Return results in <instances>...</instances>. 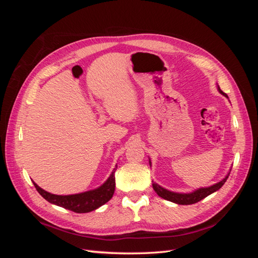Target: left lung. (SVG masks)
Returning a JSON list of instances; mask_svg holds the SVG:
<instances>
[{
  "label": "left lung",
  "instance_id": "1",
  "mask_svg": "<svg viewBox=\"0 0 258 258\" xmlns=\"http://www.w3.org/2000/svg\"><path fill=\"white\" fill-rule=\"evenodd\" d=\"M218 90H220L222 95H224L225 97H227V95L224 93L220 89V87H218ZM150 163H151V161H150ZM228 176H229V173L224 179H222L221 182L216 183L215 185H212L210 187H206V188H199V189L195 190L194 192H190V194H177V192H173V191H169L165 188H162L161 186H159L158 184H156L154 182H153V188L156 192H157L159 197L166 199V200H169L171 202H174V204H177V205H192V204H196V202L208 197L209 195H211L212 192L220 189L221 187L225 184V182L227 181Z\"/></svg>",
  "mask_w": 258,
  "mask_h": 258
}]
</instances>
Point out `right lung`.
Wrapping results in <instances>:
<instances>
[{
    "instance_id": "right-lung-1",
    "label": "right lung",
    "mask_w": 258,
    "mask_h": 258,
    "mask_svg": "<svg viewBox=\"0 0 258 258\" xmlns=\"http://www.w3.org/2000/svg\"><path fill=\"white\" fill-rule=\"evenodd\" d=\"M115 170L113 171L110 177L107 178V181L102 186H100L99 188L82 194L68 195V196L52 195L42 189L34 182L33 184L41 196L48 202H50V204L73 211L75 213H87L105 205L113 197L115 191Z\"/></svg>"
}]
</instances>
